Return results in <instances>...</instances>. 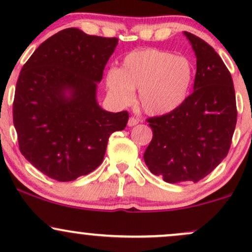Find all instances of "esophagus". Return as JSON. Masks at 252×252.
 Wrapping results in <instances>:
<instances>
[{"mask_svg":"<svg viewBox=\"0 0 252 252\" xmlns=\"http://www.w3.org/2000/svg\"><path fill=\"white\" fill-rule=\"evenodd\" d=\"M138 122H140V121H138L137 118L130 117L129 121H128V126H136V124H138Z\"/></svg>","mask_w":252,"mask_h":252,"instance_id":"34e87169","label":"esophagus"}]
</instances>
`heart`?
<instances>
[{"mask_svg": "<svg viewBox=\"0 0 252 252\" xmlns=\"http://www.w3.org/2000/svg\"><path fill=\"white\" fill-rule=\"evenodd\" d=\"M194 68L186 57L168 51L143 48L124 58L121 70L111 68L105 78L110 97L121 105L130 104L138 90V102L147 114L174 111L189 97Z\"/></svg>", "mask_w": 252, "mask_h": 252, "instance_id": "heart-1", "label": "heart"}]
</instances>
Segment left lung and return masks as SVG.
<instances>
[{"instance_id":"obj_1","label":"left lung","mask_w":252,"mask_h":252,"mask_svg":"<svg viewBox=\"0 0 252 252\" xmlns=\"http://www.w3.org/2000/svg\"><path fill=\"white\" fill-rule=\"evenodd\" d=\"M196 57L194 91L174 111L148 118L152 142L144 162L166 182H198L227 155L237 123L232 77L200 37L184 32Z\"/></svg>"}]
</instances>
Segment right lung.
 <instances>
[{"instance_id":"right-lung-1","label":"right lung","mask_w":252,"mask_h":252,"mask_svg":"<svg viewBox=\"0 0 252 252\" xmlns=\"http://www.w3.org/2000/svg\"><path fill=\"white\" fill-rule=\"evenodd\" d=\"M117 43L67 28L43 41L20 72L13 104L20 152L54 180L96 169L110 135L128 123V112L105 111L96 97Z\"/></svg>"}]
</instances>
